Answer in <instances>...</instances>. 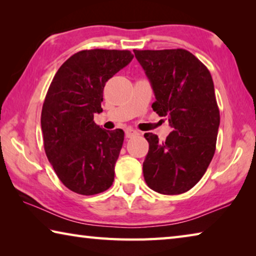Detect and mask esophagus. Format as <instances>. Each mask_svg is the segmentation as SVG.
Returning a JSON list of instances; mask_svg holds the SVG:
<instances>
[{
    "instance_id": "1",
    "label": "esophagus",
    "mask_w": 256,
    "mask_h": 256,
    "mask_svg": "<svg viewBox=\"0 0 256 256\" xmlns=\"http://www.w3.org/2000/svg\"><path fill=\"white\" fill-rule=\"evenodd\" d=\"M136 136H138V132L136 131V130H133V128L125 130V136H126L128 138H131Z\"/></svg>"
}]
</instances>
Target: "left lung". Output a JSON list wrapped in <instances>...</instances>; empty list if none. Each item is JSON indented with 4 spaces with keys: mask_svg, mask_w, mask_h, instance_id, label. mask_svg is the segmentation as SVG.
I'll use <instances>...</instances> for the list:
<instances>
[{
    "mask_svg": "<svg viewBox=\"0 0 256 256\" xmlns=\"http://www.w3.org/2000/svg\"><path fill=\"white\" fill-rule=\"evenodd\" d=\"M133 52L154 89L152 110L172 128L164 142L144 134V180L160 194L185 193L202 178L216 151L220 114L212 76L186 50Z\"/></svg>",
    "mask_w": 256,
    "mask_h": 256,
    "instance_id": "left-lung-1",
    "label": "left lung"
}]
</instances>
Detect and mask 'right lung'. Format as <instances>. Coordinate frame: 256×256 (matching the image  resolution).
I'll use <instances>...</instances> for the list:
<instances>
[{
    "mask_svg": "<svg viewBox=\"0 0 256 256\" xmlns=\"http://www.w3.org/2000/svg\"><path fill=\"white\" fill-rule=\"evenodd\" d=\"M132 58L130 50H81L53 78L42 110L44 148L56 175L72 192L94 196L114 182L124 132L102 128L94 114L102 112L106 82Z\"/></svg>",
    "mask_w": 256,
    "mask_h": 256,
    "instance_id": "right-lung-1",
    "label": "right lung"
}]
</instances>
